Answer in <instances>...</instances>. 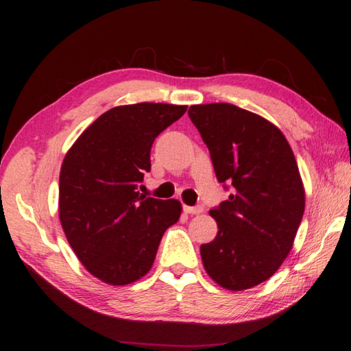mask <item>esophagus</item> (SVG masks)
<instances>
[{
  "label": "esophagus",
  "instance_id": "1",
  "mask_svg": "<svg viewBox=\"0 0 351 351\" xmlns=\"http://www.w3.org/2000/svg\"><path fill=\"white\" fill-rule=\"evenodd\" d=\"M184 212L190 213V215H199L203 212V207L201 206H184Z\"/></svg>",
  "mask_w": 351,
  "mask_h": 351
}]
</instances>
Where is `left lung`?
Wrapping results in <instances>:
<instances>
[{"label": "left lung", "instance_id": "obj_1", "mask_svg": "<svg viewBox=\"0 0 351 351\" xmlns=\"http://www.w3.org/2000/svg\"><path fill=\"white\" fill-rule=\"evenodd\" d=\"M189 117L210 152L219 182L232 193L209 213L218 224L201 245L204 269L229 291L268 280L293 247L305 210L294 153L274 123L232 104L192 105Z\"/></svg>", "mask_w": 351, "mask_h": 351}]
</instances>
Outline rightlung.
I'll use <instances>...</instances> for the list:
<instances>
[{"mask_svg": "<svg viewBox=\"0 0 351 351\" xmlns=\"http://www.w3.org/2000/svg\"><path fill=\"white\" fill-rule=\"evenodd\" d=\"M186 105H121L97 117L69 148L60 170L58 217L86 271L123 287L152 269L165 230L181 217L178 199L138 192L156 136Z\"/></svg>", "mask_w": 351, "mask_h": 351, "instance_id": "obj_1", "label": "right lung"}]
</instances>
